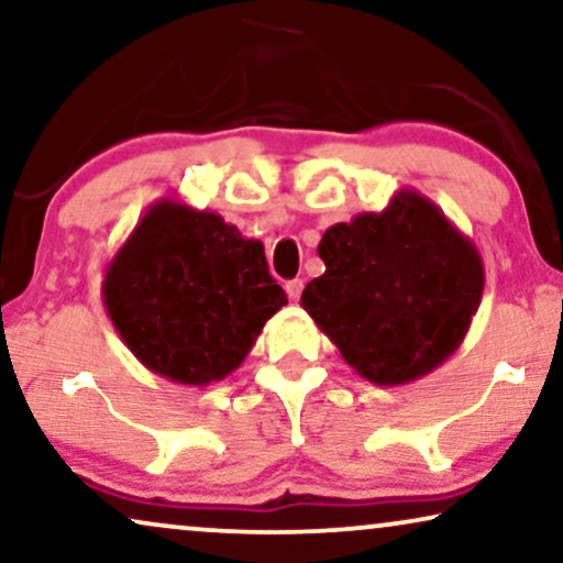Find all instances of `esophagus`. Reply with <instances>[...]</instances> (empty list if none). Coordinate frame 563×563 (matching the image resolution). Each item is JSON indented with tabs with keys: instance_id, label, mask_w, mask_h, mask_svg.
Segmentation results:
<instances>
[{
	"instance_id": "34e87169",
	"label": "esophagus",
	"mask_w": 563,
	"mask_h": 563,
	"mask_svg": "<svg viewBox=\"0 0 563 563\" xmlns=\"http://www.w3.org/2000/svg\"><path fill=\"white\" fill-rule=\"evenodd\" d=\"M284 289H287L289 299H299V295H302V289H305V282L302 279H291V282L284 284Z\"/></svg>"
}]
</instances>
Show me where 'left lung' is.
Listing matches in <instances>:
<instances>
[{
	"mask_svg": "<svg viewBox=\"0 0 563 563\" xmlns=\"http://www.w3.org/2000/svg\"><path fill=\"white\" fill-rule=\"evenodd\" d=\"M302 307L353 372L399 387L451 358L484 291L476 245L415 189L328 228Z\"/></svg>",
	"mask_w": 563,
	"mask_h": 563,
	"instance_id": "obj_1",
	"label": "left lung"
}]
</instances>
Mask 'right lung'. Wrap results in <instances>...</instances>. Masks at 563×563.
I'll use <instances>...</instances> for the list:
<instances>
[{
	"label": "right lung",
	"mask_w": 563,
	"mask_h": 563,
	"mask_svg": "<svg viewBox=\"0 0 563 563\" xmlns=\"http://www.w3.org/2000/svg\"><path fill=\"white\" fill-rule=\"evenodd\" d=\"M102 297L122 343L187 387L225 379L287 305L264 245L218 212L158 199L104 268Z\"/></svg>",
	"instance_id": "1"
}]
</instances>
